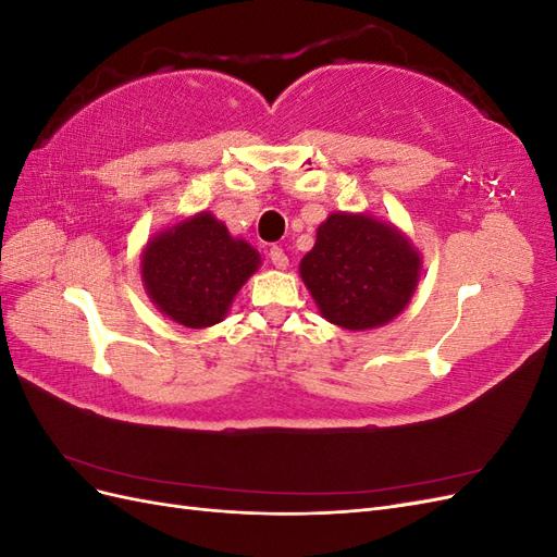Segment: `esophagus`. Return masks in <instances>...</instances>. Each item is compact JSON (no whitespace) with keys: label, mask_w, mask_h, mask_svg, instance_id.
Listing matches in <instances>:
<instances>
[{"label":"esophagus","mask_w":557,"mask_h":557,"mask_svg":"<svg viewBox=\"0 0 557 557\" xmlns=\"http://www.w3.org/2000/svg\"><path fill=\"white\" fill-rule=\"evenodd\" d=\"M269 260H272V264L276 269H285L288 267V256H285V250L281 246H272L269 248Z\"/></svg>","instance_id":"esophagus-1"}]
</instances>
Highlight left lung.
I'll use <instances>...</instances> for the list:
<instances>
[{"label":"left lung","mask_w":557,"mask_h":557,"mask_svg":"<svg viewBox=\"0 0 557 557\" xmlns=\"http://www.w3.org/2000/svg\"><path fill=\"white\" fill-rule=\"evenodd\" d=\"M299 274L330 323L369 330L391 323L409 305L420 258L393 225L364 213H332Z\"/></svg>","instance_id":"1"}]
</instances>
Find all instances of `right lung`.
<instances>
[{
    "label": "right lung",
    "instance_id": "1",
    "mask_svg": "<svg viewBox=\"0 0 557 557\" xmlns=\"http://www.w3.org/2000/svg\"><path fill=\"white\" fill-rule=\"evenodd\" d=\"M258 264L256 248L232 239L211 213H199L146 246L141 276L148 297L164 315L199 330L221 323Z\"/></svg>",
    "mask_w": 557,
    "mask_h": 557
}]
</instances>
